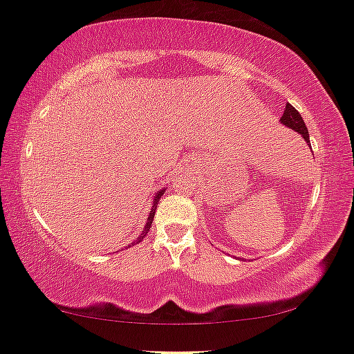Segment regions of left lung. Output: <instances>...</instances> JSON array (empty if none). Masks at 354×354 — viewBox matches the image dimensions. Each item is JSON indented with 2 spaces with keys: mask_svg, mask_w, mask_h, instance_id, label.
<instances>
[{
  "mask_svg": "<svg viewBox=\"0 0 354 354\" xmlns=\"http://www.w3.org/2000/svg\"><path fill=\"white\" fill-rule=\"evenodd\" d=\"M281 123L282 125H286L287 128L293 129V131H297L298 134H301V136L305 138V141L310 142V133H308L305 122H303L300 112H298L297 109L292 106V104H287L286 106L283 115L281 117Z\"/></svg>",
  "mask_w": 354,
  "mask_h": 354,
  "instance_id": "obj_1",
  "label": "left lung"
}]
</instances>
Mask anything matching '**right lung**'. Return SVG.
<instances>
[{
  "mask_svg": "<svg viewBox=\"0 0 354 354\" xmlns=\"http://www.w3.org/2000/svg\"><path fill=\"white\" fill-rule=\"evenodd\" d=\"M163 194H165V189H158V191L156 192V196H153V201H152V208H151V213H149V216H147V221H146V226H144V229H142V232L139 234L138 236V239L136 241H134L133 243H139L142 241L144 237L147 236V232H149V229H151V225H152V221H153V215H156V210H157V203L160 202V197L163 196ZM131 243V245H133ZM127 247H129V245H127Z\"/></svg>",
  "mask_w": 354,
  "mask_h": 354,
  "instance_id": "right-lung-1",
  "label": "right lung"
}]
</instances>
